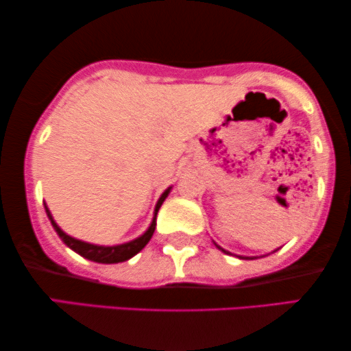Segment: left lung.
I'll list each match as a JSON object with an SVG mask.
<instances>
[{
  "instance_id": "1",
  "label": "left lung",
  "mask_w": 351,
  "mask_h": 351,
  "mask_svg": "<svg viewBox=\"0 0 351 351\" xmlns=\"http://www.w3.org/2000/svg\"><path fill=\"white\" fill-rule=\"evenodd\" d=\"M217 247H219V250H220V251H223V252H225V254H230V252H228V251L221 250V247H220V246H217ZM238 257H239V259H254V257H243V256H238Z\"/></svg>"
}]
</instances>
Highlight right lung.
Here are the masks:
<instances>
[{
	"label": "right lung",
	"mask_w": 351,
	"mask_h": 351,
	"mask_svg": "<svg viewBox=\"0 0 351 351\" xmlns=\"http://www.w3.org/2000/svg\"><path fill=\"white\" fill-rule=\"evenodd\" d=\"M170 191H171V188L163 191L160 199L157 201V206H155V210H154V219H152V221H150L149 228L145 230V232L141 234L139 238L132 239V241L123 243V245H114V246L92 245V243H86V241H81V239L69 237V234H66L63 230L58 227V223L53 220L50 208L47 207L45 202H43V206H45V212H47L48 219H50V221H51L53 228H55L58 237L63 239L66 246L71 247V250H73L74 252H77V254H81L82 257H86V259L94 261V263L118 264V263H124V261L131 259V257L136 256L137 252L143 251L144 246L150 241V238H152V234L155 232V225H157V212H158V208L162 207V204L167 199L168 194H170Z\"/></svg>",
	"instance_id": "right-lung-1"
}]
</instances>
